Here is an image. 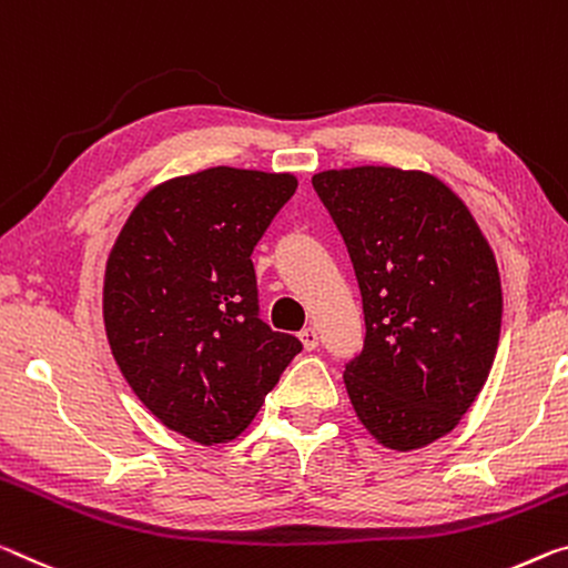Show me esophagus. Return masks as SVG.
<instances>
[{
    "instance_id": "1",
    "label": "esophagus",
    "mask_w": 568,
    "mask_h": 568,
    "mask_svg": "<svg viewBox=\"0 0 568 568\" xmlns=\"http://www.w3.org/2000/svg\"><path fill=\"white\" fill-rule=\"evenodd\" d=\"M301 341H303V348L305 351L318 348V331L316 328H303L301 331Z\"/></svg>"
}]
</instances>
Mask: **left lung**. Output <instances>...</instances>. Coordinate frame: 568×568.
Masks as SVG:
<instances>
[{"instance_id": "left-lung-1", "label": "left lung", "mask_w": 568, "mask_h": 568, "mask_svg": "<svg viewBox=\"0 0 568 568\" xmlns=\"http://www.w3.org/2000/svg\"><path fill=\"white\" fill-rule=\"evenodd\" d=\"M313 189L362 291L366 338L344 372L356 417L399 453L435 443L470 409L498 351L503 291L488 240L425 171L331 169Z\"/></svg>"}]
</instances>
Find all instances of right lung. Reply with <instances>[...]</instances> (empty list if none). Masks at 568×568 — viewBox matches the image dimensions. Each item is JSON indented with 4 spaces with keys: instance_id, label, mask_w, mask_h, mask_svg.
Returning <instances> with one entry per match:
<instances>
[{
    "instance_id": "add662e5",
    "label": "right lung",
    "mask_w": 568,
    "mask_h": 568,
    "mask_svg": "<svg viewBox=\"0 0 568 568\" xmlns=\"http://www.w3.org/2000/svg\"><path fill=\"white\" fill-rule=\"evenodd\" d=\"M295 189L293 174L232 166L169 179L108 255L115 364L161 425L200 445L235 439L303 348L260 318L250 260Z\"/></svg>"
}]
</instances>
